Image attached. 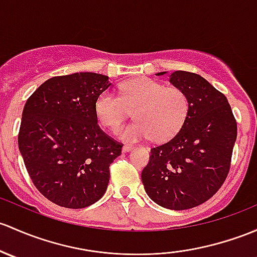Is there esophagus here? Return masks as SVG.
I'll list each match as a JSON object with an SVG mask.
<instances>
[{"mask_svg": "<svg viewBox=\"0 0 257 257\" xmlns=\"http://www.w3.org/2000/svg\"><path fill=\"white\" fill-rule=\"evenodd\" d=\"M133 149H134L133 145H128V144L124 145V147L121 148V150H123L124 153H128V151H131V150H133Z\"/></svg>", "mask_w": 257, "mask_h": 257, "instance_id": "obj_1", "label": "esophagus"}]
</instances>
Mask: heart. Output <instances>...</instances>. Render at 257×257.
<instances>
[{
  "label": "heart",
  "instance_id": "heart-1",
  "mask_svg": "<svg viewBox=\"0 0 257 257\" xmlns=\"http://www.w3.org/2000/svg\"><path fill=\"white\" fill-rule=\"evenodd\" d=\"M119 96L103 91L94 101V113L99 123L109 129L118 125L133 110L137 118L120 126L115 136L125 142L142 139L167 140L181 129L190 110L187 93L178 87L140 77L120 83Z\"/></svg>",
  "mask_w": 257,
  "mask_h": 257
}]
</instances>
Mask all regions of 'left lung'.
Instances as JSON below:
<instances>
[{
	"mask_svg": "<svg viewBox=\"0 0 257 257\" xmlns=\"http://www.w3.org/2000/svg\"><path fill=\"white\" fill-rule=\"evenodd\" d=\"M170 82L187 93L190 110L176 136L151 148L142 181L159 206L183 210L204 203L221 187L230 170L237 126L226 97L206 79L178 70L170 75Z\"/></svg>",
	"mask_w": 257,
	"mask_h": 257,
	"instance_id": "left-lung-1",
	"label": "left lung"
}]
</instances>
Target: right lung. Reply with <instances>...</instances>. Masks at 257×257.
I'll return each mask as SVG.
<instances>
[{"label":"right lung","instance_id":"add662e5","mask_svg":"<svg viewBox=\"0 0 257 257\" xmlns=\"http://www.w3.org/2000/svg\"><path fill=\"white\" fill-rule=\"evenodd\" d=\"M110 86L94 72L55 76L27 99L18 148L32 182L45 198L79 209L107 190L109 165L123 144L97 124L94 101Z\"/></svg>","mask_w":257,"mask_h":257}]
</instances>
